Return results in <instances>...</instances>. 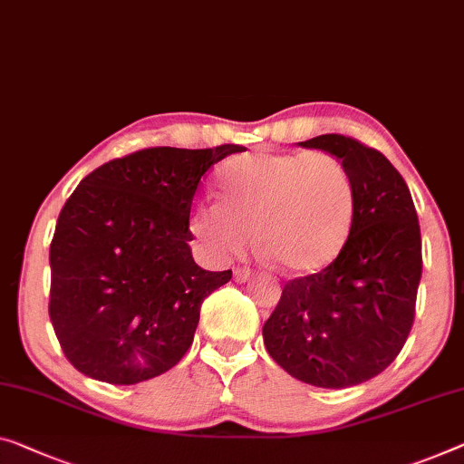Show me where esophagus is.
I'll return each mask as SVG.
<instances>
[{"label":"esophagus","instance_id":"esophagus-1","mask_svg":"<svg viewBox=\"0 0 464 464\" xmlns=\"http://www.w3.org/2000/svg\"><path fill=\"white\" fill-rule=\"evenodd\" d=\"M250 276H252L250 268H235V271H233V279L237 283H246L247 279H250Z\"/></svg>","mask_w":464,"mask_h":464}]
</instances>
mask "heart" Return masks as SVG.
<instances>
[{
  "instance_id": "b5f03b06",
  "label": "heart",
  "mask_w": 464,
  "mask_h": 464,
  "mask_svg": "<svg viewBox=\"0 0 464 464\" xmlns=\"http://www.w3.org/2000/svg\"><path fill=\"white\" fill-rule=\"evenodd\" d=\"M223 202L191 212V233L217 260L247 250L256 231L262 254L294 275H310L342 252L354 220V181L327 151H252L227 162Z\"/></svg>"
}]
</instances>
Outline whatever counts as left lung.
<instances>
[{"label":"left lung","mask_w":464,"mask_h":464,"mask_svg":"<svg viewBox=\"0 0 464 464\" xmlns=\"http://www.w3.org/2000/svg\"><path fill=\"white\" fill-rule=\"evenodd\" d=\"M298 145L350 170L354 220L329 266L285 283L262 337L292 377L343 390L385 371L411 334L423 271L419 218L409 185L382 151L334 133Z\"/></svg>","instance_id":"8db88e82"}]
</instances>
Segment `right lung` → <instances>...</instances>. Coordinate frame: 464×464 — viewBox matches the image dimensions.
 <instances>
[{"instance_id":"add662e5","label":"right lung","mask_w":464,"mask_h":464,"mask_svg":"<svg viewBox=\"0 0 464 464\" xmlns=\"http://www.w3.org/2000/svg\"><path fill=\"white\" fill-rule=\"evenodd\" d=\"M237 151L141 150L89 172L66 199L50 246V319L82 375L133 385L189 350L204 298L231 279L193 260L191 204L210 166Z\"/></svg>"}]
</instances>
